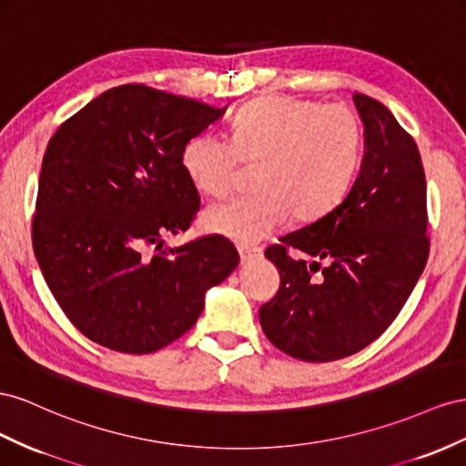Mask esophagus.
Returning a JSON list of instances; mask_svg holds the SVG:
<instances>
[{"label": "esophagus", "mask_w": 466, "mask_h": 466, "mask_svg": "<svg viewBox=\"0 0 466 466\" xmlns=\"http://www.w3.org/2000/svg\"><path fill=\"white\" fill-rule=\"evenodd\" d=\"M261 256V249L259 248H240V259H242V265L254 261L256 258Z\"/></svg>", "instance_id": "34e87169"}]
</instances>
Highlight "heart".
Masks as SVG:
<instances>
[{
    "label": "heart",
    "mask_w": 466,
    "mask_h": 466,
    "mask_svg": "<svg viewBox=\"0 0 466 466\" xmlns=\"http://www.w3.org/2000/svg\"><path fill=\"white\" fill-rule=\"evenodd\" d=\"M361 157V125L339 103L268 97L246 105L232 121V140L201 132L181 154L185 174L208 197L232 187L238 164H258L256 195L205 210L203 226L240 246H254L289 215L307 222L348 193Z\"/></svg>",
    "instance_id": "1"
}]
</instances>
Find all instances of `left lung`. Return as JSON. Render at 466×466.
<instances>
[{
  "label": "left lung",
  "mask_w": 466,
  "mask_h": 466,
  "mask_svg": "<svg viewBox=\"0 0 466 466\" xmlns=\"http://www.w3.org/2000/svg\"><path fill=\"white\" fill-rule=\"evenodd\" d=\"M365 125L361 169L343 201L265 249L281 275L259 309L265 336L309 363L353 355L402 310L430 256L418 146L373 97L353 93Z\"/></svg>",
  "instance_id": "left-lung-1"
}]
</instances>
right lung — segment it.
<instances>
[{"label": "right lung", "mask_w": 466, "mask_h": 466, "mask_svg": "<svg viewBox=\"0 0 466 466\" xmlns=\"http://www.w3.org/2000/svg\"><path fill=\"white\" fill-rule=\"evenodd\" d=\"M224 111L127 84L50 138L33 249L60 309L91 341L132 355L166 348L193 328L205 292L238 268L240 256L220 236L164 248L201 207L181 164L185 144Z\"/></svg>", "instance_id": "obj_1"}]
</instances>
